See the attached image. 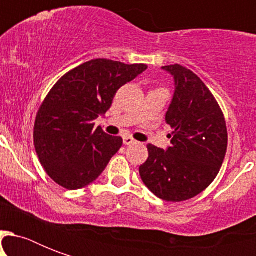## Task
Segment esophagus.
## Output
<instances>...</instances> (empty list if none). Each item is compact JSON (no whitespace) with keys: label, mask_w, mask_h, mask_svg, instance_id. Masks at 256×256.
Segmentation results:
<instances>
[{"label":"esophagus","mask_w":256,"mask_h":256,"mask_svg":"<svg viewBox=\"0 0 256 256\" xmlns=\"http://www.w3.org/2000/svg\"><path fill=\"white\" fill-rule=\"evenodd\" d=\"M124 144H126V146H130V144H136V140H134V138H132V136H124Z\"/></svg>","instance_id":"34e87169"}]
</instances>
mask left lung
<instances>
[{
  "label": "left lung",
  "mask_w": 256,
  "mask_h": 256,
  "mask_svg": "<svg viewBox=\"0 0 256 256\" xmlns=\"http://www.w3.org/2000/svg\"><path fill=\"white\" fill-rule=\"evenodd\" d=\"M174 76L175 92L166 112L172 128L171 148L148 144V158L140 174L152 194L183 202L200 194L216 178L227 152V128L219 104L202 80L175 64L164 66Z\"/></svg>",
  "instance_id": "left-lung-1"
}]
</instances>
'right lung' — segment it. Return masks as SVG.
Returning a JSON list of instances; mask_svg holds the SVG:
<instances>
[{
    "mask_svg": "<svg viewBox=\"0 0 256 256\" xmlns=\"http://www.w3.org/2000/svg\"><path fill=\"white\" fill-rule=\"evenodd\" d=\"M146 69L98 58L58 80L38 108L33 132L40 162L54 182L77 190L102 174L124 140L94 128V120L110 108L118 88Z\"/></svg>",
    "mask_w": 256,
    "mask_h": 256,
    "instance_id": "1",
    "label": "right lung"
}]
</instances>
